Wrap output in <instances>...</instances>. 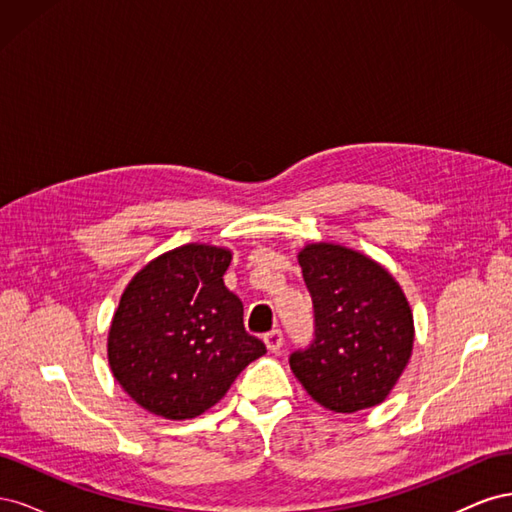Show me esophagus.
<instances>
[{
    "mask_svg": "<svg viewBox=\"0 0 512 512\" xmlns=\"http://www.w3.org/2000/svg\"><path fill=\"white\" fill-rule=\"evenodd\" d=\"M262 339H265V346L269 352H280L284 346V335L280 329H273V331L265 333V337Z\"/></svg>",
    "mask_w": 512,
    "mask_h": 512,
    "instance_id": "obj_1",
    "label": "esophagus"
}]
</instances>
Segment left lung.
Wrapping results in <instances>:
<instances>
[{"label": "left lung", "mask_w": 512, "mask_h": 512, "mask_svg": "<svg viewBox=\"0 0 512 512\" xmlns=\"http://www.w3.org/2000/svg\"><path fill=\"white\" fill-rule=\"evenodd\" d=\"M314 303V339L290 354V369L320 406L359 412L389 397L410 361L412 309L376 260L335 243L299 252Z\"/></svg>", "instance_id": "left-lung-1"}]
</instances>
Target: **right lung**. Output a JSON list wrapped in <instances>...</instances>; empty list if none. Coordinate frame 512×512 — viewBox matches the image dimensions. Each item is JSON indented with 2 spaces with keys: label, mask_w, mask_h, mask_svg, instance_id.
<instances>
[{
  "label": "right lung",
  "mask_w": 512,
  "mask_h": 512,
  "mask_svg": "<svg viewBox=\"0 0 512 512\" xmlns=\"http://www.w3.org/2000/svg\"><path fill=\"white\" fill-rule=\"evenodd\" d=\"M232 254L188 243L138 271L108 331V365L138 406L170 421L203 414L267 352L224 286Z\"/></svg>",
  "instance_id": "add662e5"
}]
</instances>
